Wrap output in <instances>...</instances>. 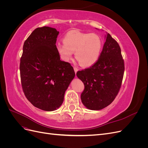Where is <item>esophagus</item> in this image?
<instances>
[{"instance_id": "34e87169", "label": "esophagus", "mask_w": 148, "mask_h": 148, "mask_svg": "<svg viewBox=\"0 0 148 148\" xmlns=\"http://www.w3.org/2000/svg\"><path fill=\"white\" fill-rule=\"evenodd\" d=\"M74 70H75V73H77V72L78 70V69L77 67L74 66Z\"/></svg>"}]
</instances>
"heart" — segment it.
Here are the masks:
<instances>
[{
  "mask_svg": "<svg viewBox=\"0 0 148 148\" xmlns=\"http://www.w3.org/2000/svg\"><path fill=\"white\" fill-rule=\"evenodd\" d=\"M56 47L62 59L69 61L75 57L79 65L88 67L98 60L102 48L101 38L96 34L82 33L78 30H71L64 38V44L58 42Z\"/></svg>",
  "mask_w": 148,
  "mask_h": 148,
  "instance_id": "heart-1",
  "label": "heart"
}]
</instances>
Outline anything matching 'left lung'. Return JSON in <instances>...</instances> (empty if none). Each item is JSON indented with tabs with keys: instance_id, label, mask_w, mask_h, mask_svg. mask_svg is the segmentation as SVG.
Instances as JSON below:
<instances>
[{
	"instance_id": "obj_1",
	"label": "left lung",
	"mask_w": 148,
	"mask_h": 148,
	"mask_svg": "<svg viewBox=\"0 0 148 148\" xmlns=\"http://www.w3.org/2000/svg\"><path fill=\"white\" fill-rule=\"evenodd\" d=\"M124 70V60L119 44L107 33L97 62L77 73L84 85L81 95L84 106L90 110H98L110 104L122 86Z\"/></svg>"
}]
</instances>
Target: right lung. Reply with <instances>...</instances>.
Listing matches in <instances>:
<instances>
[{
  "label": "right lung",
  "mask_w": 148,
  "mask_h": 148,
  "mask_svg": "<svg viewBox=\"0 0 148 148\" xmlns=\"http://www.w3.org/2000/svg\"><path fill=\"white\" fill-rule=\"evenodd\" d=\"M59 33L48 26L35 29L24 42L20 59L25 95L34 107L45 111L55 110L62 105L75 75L71 64L60 59L56 45Z\"/></svg>",
  "instance_id": "obj_1"
}]
</instances>
